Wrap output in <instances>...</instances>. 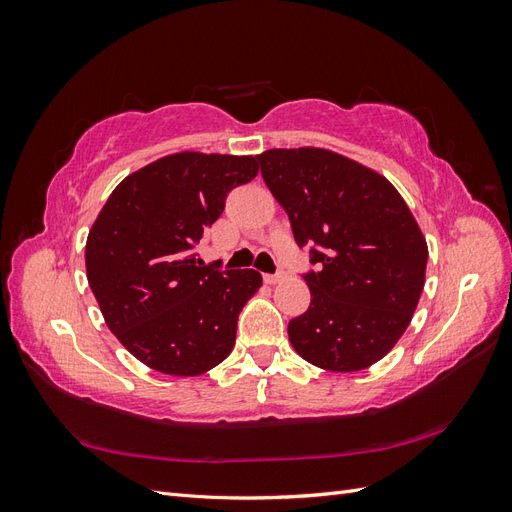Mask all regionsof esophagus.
Listing matches in <instances>:
<instances>
[{"instance_id": "esophagus-1", "label": "esophagus", "mask_w": 512, "mask_h": 512, "mask_svg": "<svg viewBox=\"0 0 512 512\" xmlns=\"http://www.w3.org/2000/svg\"><path fill=\"white\" fill-rule=\"evenodd\" d=\"M280 280H284V273L277 271V273H265V282L267 284H277Z\"/></svg>"}]
</instances>
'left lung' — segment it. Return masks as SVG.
I'll return each instance as SVG.
<instances>
[{
  "label": "left lung",
  "mask_w": 512,
  "mask_h": 512,
  "mask_svg": "<svg viewBox=\"0 0 512 512\" xmlns=\"http://www.w3.org/2000/svg\"><path fill=\"white\" fill-rule=\"evenodd\" d=\"M314 269L307 312L288 322L292 348L329 371L380 361L404 335L425 286L427 243L393 185L339 153L301 147L256 156Z\"/></svg>",
  "instance_id": "8db88e82"
}]
</instances>
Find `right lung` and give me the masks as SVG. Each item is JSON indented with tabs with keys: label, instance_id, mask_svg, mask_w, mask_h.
<instances>
[{
	"label": "right lung",
	"instance_id": "add662e5",
	"mask_svg": "<svg viewBox=\"0 0 512 512\" xmlns=\"http://www.w3.org/2000/svg\"><path fill=\"white\" fill-rule=\"evenodd\" d=\"M258 175L254 156L183 151L123 179L85 245L100 312L138 361L198 376L235 346L237 320L262 286L254 269L222 271L196 254L232 188Z\"/></svg>",
	"mask_w": 512,
	"mask_h": 512
}]
</instances>
